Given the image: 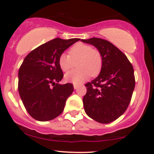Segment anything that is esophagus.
<instances>
[{
  "label": "esophagus",
  "mask_w": 154,
  "mask_h": 154,
  "mask_svg": "<svg viewBox=\"0 0 154 154\" xmlns=\"http://www.w3.org/2000/svg\"><path fill=\"white\" fill-rule=\"evenodd\" d=\"M77 88H78V85H74V88H75V89H77Z\"/></svg>",
  "instance_id": "1"
}]
</instances>
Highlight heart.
I'll list each match as a JSON object with an SVG mask.
<instances>
[{
    "label": "heart",
    "mask_w": 154,
    "mask_h": 154,
    "mask_svg": "<svg viewBox=\"0 0 154 154\" xmlns=\"http://www.w3.org/2000/svg\"><path fill=\"white\" fill-rule=\"evenodd\" d=\"M69 54H61L59 58V65L61 70L67 72L75 66L78 69L69 72L65 75L67 82L80 84L90 76L95 77L101 71L103 57L100 52L91 45L82 43H76L69 51Z\"/></svg>",
    "instance_id": "obj_1"
}]
</instances>
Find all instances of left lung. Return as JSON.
Listing matches in <instances>:
<instances>
[{"label":"left lung","mask_w":154,"mask_h":154,"mask_svg":"<svg viewBox=\"0 0 154 154\" xmlns=\"http://www.w3.org/2000/svg\"><path fill=\"white\" fill-rule=\"evenodd\" d=\"M81 41L94 45L103 57L100 75L85 85V111L98 122L110 123L122 115L130 103L135 85L133 66L125 54L106 40L92 38Z\"/></svg>","instance_id":"obj_1"}]
</instances>
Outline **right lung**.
<instances>
[{
	"label": "right lung",
	"instance_id": "add662e5",
	"mask_svg": "<svg viewBox=\"0 0 154 154\" xmlns=\"http://www.w3.org/2000/svg\"><path fill=\"white\" fill-rule=\"evenodd\" d=\"M79 40L53 39L24 58L19 70L18 90L26 110L35 119L49 121L63 112L74 86L58 83L63 77L58 61L63 51Z\"/></svg>",
	"mask_w": 154,
	"mask_h": 154
}]
</instances>
